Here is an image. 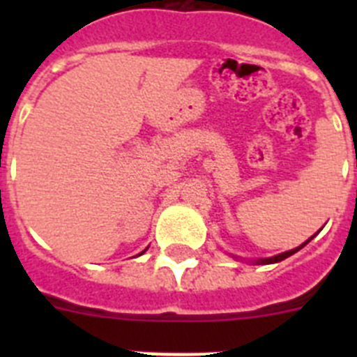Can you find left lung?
<instances>
[{
  "label": "left lung",
  "instance_id": "1",
  "mask_svg": "<svg viewBox=\"0 0 357 357\" xmlns=\"http://www.w3.org/2000/svg\"><path fill=\"white\" fill-rule=\"evenodd\" d=\"M318 232H320V230H318ZM318 232H317V234H318ZM317 234H314V236H317ZM314 236H311V238H309L307 241H304L301 245V247L293 248V250L282 252V254H277V255H273V257H263V259H254V261H252V263H254V264H273V263H279V261H284L286 257H289V255H293V254H295V252L301 250V248H304L305 245H307V243L314 238ZM232 257H236V255H232Z\"/></svg>",
  "mask_w": 357,
  "mask_h": 357
}]
</instances>
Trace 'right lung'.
Instances as JSON below:
<instances>
[{
    "instance_id": "1",
    "label": "right lung",
    "mask_w": 357,
    "mask_h": 357,
    "mask_svg": "<svg viewBox=\"0 0 357 357\" xmlns=\"http://www.w3.org/2000/svg\"><path fill=\"white\" fill-rule=\"evenodd\" d=\"M144 250H146V248H144ZM144 250H143V252H144ZM143 252H141V254H143ZM141 254H139V255H141Z\"/></svg>"
}]
</instances>
